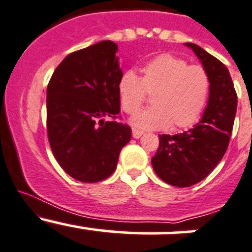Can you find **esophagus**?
Instances as JSON below:
<instances>
[{
	"label": "esophagus",
	"instance_id": "esophagus-1",
	"mask_svg": "<svg viewBox=\"0 0 252 252\" xmlns=\"http://www.w3.org/2000/svg\"><path fill=\"white\" fill-rule=\"evenodd\" d=\"M143 134V132L141 131V129H137V128H132V137L133 138H139V137Z\"/></svg>",
	"mask_w": 252,
	"mask_h": 252
}]
</instances>
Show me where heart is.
I'll return each mask as SVG.
<instances>
[{
	"instance_id": "1",
	"label": "heart",
	"mask_w": 252,
	"mask_h": 252,
	"mask_svg": "<svg viewBox=\"0 0 252 252\" xmlns=\"http://www.w3.org/2000/svg\"><path fill=\"white\" fill-rule=\"evenodd\" d=\"M139 78L127 69L118 82L120 106L124 113L134 115L151 94L148 109L133 119L144 129L185 128L196 123L205 109L211 91L207 71L200 64L171 54H161L142 67Z\"/></svg>"
}]
</instances>
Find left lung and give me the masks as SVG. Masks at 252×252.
Listing matches in <instances>:
<instances>
[{
  "label": "left lung",
  "mask_w": 252,
  "mask_h": 252,
  "mask_svg": "<svg viewBox=\"0 0 252 252\" xmlns=\"http://www.w3.org/2000/svg\"><path fill=\"white\" fill-rule=\"evenodd\" d=\"M211 79L210 100L203 118L189 131L159 134L152 158L157 175L166 184L189 188L208 176L221 160L233 131L238 96L228 68L198 45L188 42Z\"/></svg>",
  "instance_id": "left-lung-1"
}]
</instances>
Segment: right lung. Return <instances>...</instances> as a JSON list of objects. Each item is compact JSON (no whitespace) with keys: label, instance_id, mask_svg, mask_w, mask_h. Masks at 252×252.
<instances>
[{"label":"right lung","instance_id":"obj_1","mask_svg":"<svg viewBox=\"0 0 252 252\" xmlns=\"http://www.w3.org/2000/svg\"><path fill=\"white\" fill-rule=\"evenodd\" d=\"M118 45L100 41L71 52L47 84L46 129L61 168L82 183L105 180L115 171L131 128L120 123Z\"/></svg>","mask_w":252,"mask_h":252}]
</instances>
